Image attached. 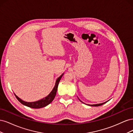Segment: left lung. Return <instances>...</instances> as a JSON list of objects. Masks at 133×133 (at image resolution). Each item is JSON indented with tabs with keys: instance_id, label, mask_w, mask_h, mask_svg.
I'll use <instances>...</instances> for the list:
<instances>
[{
	"instance_id": "1",
	"label": "left lung",
	"mask_w": 133,
	"mask_h": 133,
	"mask_svg": "<svg viewBox=\"0 0 133 133\" xmlns=\"http://www.w3.org/2000/svg\"><path fill=\"white\" fill-rule=\"evenodd\" d=\"M79 99V98H78ZM79 100H80V102H82L81 100H80L79 99ZM83 103V102H82ZM105 103H107V102H105V103H101V104H94V105H90V106H92V107H99V106H100V105H102L103 104H105Z\"/></svg>"
}]
</instances>
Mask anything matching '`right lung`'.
<instances>
[{
    "instance_id": "obj_1",
    "label": "right lung",
    "mask_w": 133,
    "mask_h": 133,
    "mask_svg": "<svg viewBox=\"0 0 133 133\" xmlns=\"http://www.w3.org/2000/svg\"><path fill=\"white\" fill-rule=\"evenodd\" d=\"M64 74L60 75L59 77L57 79V81H56L55 83V85L53 88V89L52 90V91L50 92V93L46 97L44 98L41 100H38V101L37 102H24L21 99H20L19 97L15 94V96H16V98L18 100V101L19 102H21L23 105H24L26 107H30L31 108H35V109H38V108H42L43 107H45L46 105H48V104H49L50 103L52 102V101L54 100L55 96L56 95V94H57V91L58 89V84L60 82V79H61L62 76Z\"/></svg>"
}]
</instances>
